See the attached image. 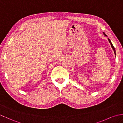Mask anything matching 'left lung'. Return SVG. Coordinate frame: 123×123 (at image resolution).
<instances>
[{"label":"left lung","mask_w":123,"mask_h":123,"mask_svg":"<svg viewBox=\"0 0 123 123\" xmlns=\"http://www.w3.org/2000/svg\"><path fill=\"white\" fill-rule=\"evenodd\" d=\"M104 33V35H105V36H107V35H106V34L105 33ZM108 41H109V43H110V44H111V47H112V48H113V50H114V53H115V54L116 55V51H115V48L114 47V46H113V44L111 43V40H109V39L108 38Z\"/></svg>","instance_id":"left-lung-1"}]
</instances>
